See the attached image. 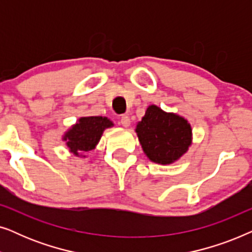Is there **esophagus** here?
<instances>
[{
	"instance_id": "obj_1",
	"label": "esophagus",
	"mask_w": 252,
	"mask_h": 252,
	"mask_svg": "<svg viewBox=\"0 0 252 252\" xmlns=\"http://www.w3.org/2000/svg\"><path fill=\"white\" fill-rule=\"evenodd\" d=\"M120 124H122L124 127H128L130 125L129 117L127 116V115H123L122 118H120Z\"/></svg>"
}]
</instances>
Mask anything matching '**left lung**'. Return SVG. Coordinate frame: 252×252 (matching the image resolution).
Wrapping results in <instances>:
<instances>
[{"label":"left lung","mask_w":252,"mask_h":252,"mask_svg":"<svg viewBox=\"0 0 252 252\" xmlns=\"http://www.w3.org/2000/svg\"><path fill=\"white\" fill-rule=\"evenodd\" d=\"M135 132L147 157L161 165L180 159L192 142L191 126L187 119L154 104L147 108Z\"/></svg>","instance_id":"1"}]
</instances>
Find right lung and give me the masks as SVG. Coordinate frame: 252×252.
<instances>
[{
  "mask_svg": "<svg viewBox=\"0 0 252 252\" xmlns=\"http://www.w3.org/2000/svg\"><path fill=\"white\" fill-rule=\"evenodd\" d=\"M112 126L113 123L106 117H81L65 132L63 141L66 142L70 153L77 157L85 158L84 154L95 149L103 132Z\"/></svg>",
  "mask_w": 252,
  "mask_h": 252,
  "instance_id": "obj_1",
  "label": "right lung"
}]
</instances>
